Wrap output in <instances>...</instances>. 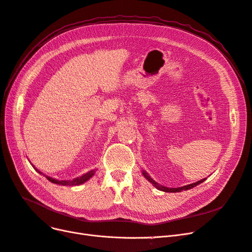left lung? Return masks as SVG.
I'll list each match as a JSON object with an SVG mask.
<instances>
[{
	"instance_id": "left-lung-1",
	"label": "left lung",
	"mask_w": 252,
	"mask_h": 252,
	"mask_svg": "<svg viewBox=\"0 0 252 252\" xmlns=\"http://www.w3.org/2000/svg\"><path fill=\"white\" fill-rule=\"evenodd\" d=\"M142 173H143V175H144V177L149 181V182H151L153 185H155V187L158 189H159V190H161V191H166V192H179V191H182V190H188V189H192V188H194V187H196V185L198 184H200V183H202V182H204L205 181V179H202V180H200V181H198V182H194V183H192V184H189V185H185V187H181V188H174V189H170V188H167V187H162V185H159L158 182H156L155 180H153L149 175L145 172V171H142Z\"/></svg>"
}]
</instances>
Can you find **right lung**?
<instances>
[{"label": "right lung", "instance_id": "add662e5", "mask_svg": "<svg viewBox=\"0 0 252 252\" xmlns=\"http://www.w3.org/2000/svg\"><path fill=\"white\" fill-rule=\"evenodd\" d=\"M37 170V169H36ZM38 171V170H37ZM40 174H42L40 171H38ZM94 170H92V171H90V172H87L86 174H84V175H82V176H80V177H77V178H75V179H73V180H57V179H53V178H51V177H48V176H46V175H44V176L47 178V180H49L50 182H52V183H56V184H60V185H69V187H76V185H80V184H82V183H84L85 181H87L89 180L90 178H92L93 176H94Z\"/></svg>", "mask_w": 252, "mask_h": 252}]
</instances>
